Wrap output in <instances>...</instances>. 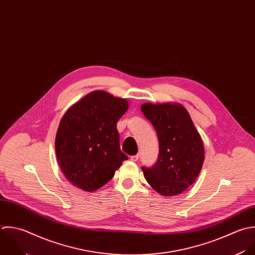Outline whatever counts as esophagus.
I'll use <instances>...</instances> for the list:
<instances>
[{
	"label": "esophagus",
	"instance_id": "esophagus-1",
	"mask_svg": "<svg viewBox=\"0 0 255 255\" xmlns=\"http://www.w3.org/2000/svg\"><path fill=\"white\" fill-rule=\"evenodd\" d=\"M138 159H139V155H138V154H137V155H133V156H131V157H130V160H131V161H133V162L138 161Z\"/></svg>",
	"mask_w": 255,
	"mask_h": 255
}]
</instances>
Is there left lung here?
I'll list each match as a JSON object with an SVG mask.
<instances>
[{"instance_id":"1","label":"left lung","mask_w":255,"mask_h":255,"mask_svg":"<svg viewBox=\"0 0 255 255\" xmlns=\"http://www.w3.org/2000/svg\"><path fill=\"white\" fill-rule=\"evenodd\" d=\"M144 116L152 123L159 141V156L152 167H142L149 185L162 196H176L199 176L205 149L190 114L180 104L145 103Z\"/></svg>"}]
</instances>
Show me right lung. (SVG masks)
<instances>
[{
	"mask_svg": "<svg viewBox=\"0 0 255 255\" xmlns=\"http://www.w3.org/2000/svg\"><path fill=\"white\" fill-rule=\"evenodd\" d=\"M128 102L104 91H93L63 115L55 137V153L65 178L93 192L108 183L128 157L120 149L116 124Z\"/></svg>",
	"mask_w": 255,
	"mask_h": 255,
	"instance_id": "obj_1",
	"label": "right lung"
}]
</instances>
